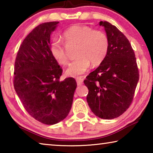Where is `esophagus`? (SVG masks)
<instances>
[{"mask_svg":"<svg viewBox=\"0 0 153 153\" xmlns=\"http://www.w3.org/2000/svg\"><path fill=\"white\" fill-rule=\"evenodd\" d=\"M76 82L77 84V86H81L83 84V78L82 77H78L76 78Z\"/></svg>","mask_w":153,"mask_h":153,"instance_id":"esophagus-1","label":"esophagus"}]
</instances>
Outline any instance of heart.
<instances>
[{
	"label": "heart",
	"instance_id": "1",
	"mask_svg": "<svg viewBox=\"0 0 153 153\" xmlns=\"http://www.w3.org/2000/svg\"><path fill=\"white\" fill-rule=\"evenodd\" d=\"M66 43L77 44V57L69 65L65 71L69 76L77 77L89 68L90 62L94 65L104 60L108 50V40L105 32L94 30L86 25H74L63 33ZM51 53L55 61L61 65L67 64L68 58L63 44L55 40L51 46Z\"/></svg>",
	"mask_w": 153,
	"mask_h": 153
}]
</instances>
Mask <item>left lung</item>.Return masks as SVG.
I'll return each mask as SVG.
<instances>
[{
	"label": "left lung",
	"instance_id": "8db88e82",
	"mask_svg": "<svg viewBox=\"0 0 153 153\" xmlns=\"http://www.w3.org/2000/svg\"><path fill=\"white\" fill-rule=\"evenodd\" d=\"M108 40L107 55L84 82L90 109L104 120L118 117L129 108L139 80L134 50L123 33L108 22H100Z\"/></svg>",
	"mask_w": 153,
	"mask_h": 153
}]
</instances>
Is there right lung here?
<instances>
[{"mask_svg": "<svg viewBox=\"0 0 153 153\" xmlns=\"http://www.w3.org/2000/svg\"><path fill=\"white\" fill-rule=\"evenodd\" d=\"M59 22H46L28 34L17 52L13 85L25 109L35 120L53 125L68 115L76 79L60 81L61 67L51 53V35Z\"/></svg>", "mask_w": 153, "mask_h": 153, "instance_id": "1", "label": "right lung"}]
</instances>
